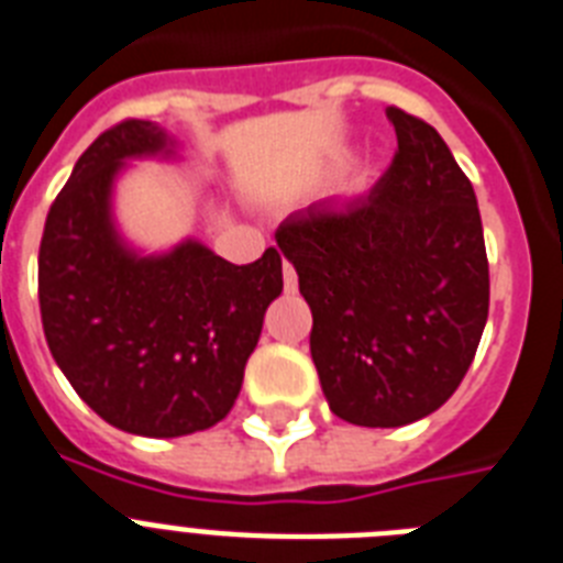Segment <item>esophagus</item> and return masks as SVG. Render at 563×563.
Segmentation results:
<instances>
[{
    "instance_id": "1",
    "label": "esophagus",
    "mask_w": 563,
    "mask_h": 563,
    "mask_svg": "<svg viewBox=\"0 0 563 563\" xmlns=\"http://www.w3.org/2000/svg\"><path fill=\"white\" fill-rule=\"evenodd\" d=\"M282 273H285V290H296V282H299V278H296V271H292L290 262L282 264Z\"/></svg>"
}]
</instances>
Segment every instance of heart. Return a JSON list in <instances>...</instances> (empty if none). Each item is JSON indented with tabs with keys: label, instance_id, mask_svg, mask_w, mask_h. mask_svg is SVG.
<instances>
[{
	"label": "heart",
	"instance_id": "b5f03b06",
	"mask_svg": "<svg viewBox=\"0 0 563 563\" xmlns=\"http://www.w3.org/2000/svg\"><path fill=\"white\" fill-rule=\"evenodd\" d=\"M362 184H365V178H360V180H356V187H362Z\"/></svg>",
	"mask_w": 563,
	"mask_h": 563
}]
</instances>
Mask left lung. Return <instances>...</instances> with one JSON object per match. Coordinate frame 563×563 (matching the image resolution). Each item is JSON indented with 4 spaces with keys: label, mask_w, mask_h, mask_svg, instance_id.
<instances>
[{
    "label": "left lung",
    "mask_w": 563,
    "mask_h": 563,
    "mask_svg": "<svg viewBox=\"0 0 563 563\" xmlns=\"http://www.w3.org/2000/svg\"><path fill=\"white\" fill-rule=\"evenodd\" d=\"M397 152L368 192L310 203L276 241L313 313L331 411L397 429L457 391L489 316V258L466 172L426 120L391 106Z\"/></svg>",
    "instance_id": "8db88e82"
}]
</instances>
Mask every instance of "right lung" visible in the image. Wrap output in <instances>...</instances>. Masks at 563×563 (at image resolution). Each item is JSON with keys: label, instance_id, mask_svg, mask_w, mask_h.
I'll return each instance as SVG.
<instances>
[{"label": "right lung", "instance_id": "add662e5", "mask_svg": "<svg viewBox=\"0 0 563 563\" xmlns=\"http://www.w3.org/2000/svg\"><path fill=\"white\" fill-rule=\"evenodd\" d=\"M166 148L164 129L120 120L86 148L45 218L40 313L51 356L106 422L180 438L230 415L282 253L232 264L198 241L141 258L111 224V180L125 157Z\"/></svg>", "mask_w": 563, "mask_h": 563}]
</instances>
